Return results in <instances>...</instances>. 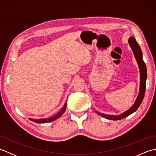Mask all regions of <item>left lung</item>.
<instances>
[{"label":"left lung","instance_id":"left-lung-1","mask_svg":"<svg viewBox=\"0 0 156 156\" xmlns=\"http://www.w3.org/2000/svg\"><path fill=\"white\" fill-rule=\"evenodd\" d=\"M128 42L129 44V45L133 51L135 58L136 59V61L137 62V64L140 68V92H139L138 97L135 101L134 105L132 107L127 110V111L124 112L123 113H122L119 115H109L107 114L101 113L96 111L97 112V114L100 116H102V117H105V119H110V120H121V119H123L127 116L130 115L133 112L137 111V109L140 107L141 103L142 102V101L144 98L145 92V84H146V79H147V68L146 66H145V62L143 59V56H142V51L140 47V45H138L137 42L134 37H131L129 39Z\"/></svg>","mask_w":156,"mask_h":156}]
</instances>
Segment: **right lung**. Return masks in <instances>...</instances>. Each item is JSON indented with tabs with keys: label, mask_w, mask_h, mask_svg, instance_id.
I'll list each match as a JSON object with an SVG mask.
<instances>
[{
	"label": "right lung",
	"mask_w": 156,
	"mask_h": 156,
	"mask_svg": "<svg viewBox=\"0 0 156 156\" xmlns=\"http://www.w3.org/2000/svg\"><path fill=\"white\" fill-rule=\"evenodd\" d=\"M66 106H67V101L66 102V103L64 104V107L62 108L61 111H59V112L57 115H54V117H50V118H48V119H29L31 121H34L35 122H37V123H46V122H49L51 121H55V119H57L58 118L60 117L61 116L63 115V113L65 112L66 108Z\"/></svg>",
	"instance_id": "1"
}]
</instances>
